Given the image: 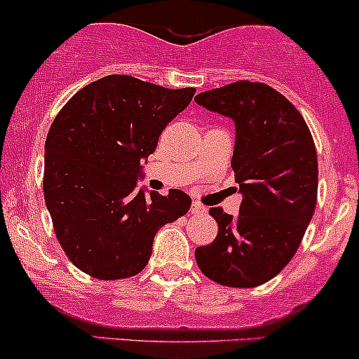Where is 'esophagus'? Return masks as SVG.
Returning <instances> with one entry per match:
<instances>
[{
    "label": "esophagus",
    "mask_w": 359,
    "mask_h": 359,
    "mask_svg": "<svg viewBox=\"0 0 359 359\" xmlns=\"http://www.w3.org/2000/svg\"><path fill=\"white\" fill-rule=\"evenodd\" d=\"M191 213H194V215H201V213H206V208L200 203L193 201V205H191Z\"/></svg>",
    "instance_id": "obj_1"
}]
</instances>
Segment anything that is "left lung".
I'll return each instance as SVG.
<instances>
[{
    "mask_svg": "<svg viewBox=\"0 0 359 359\" xmlns=\"http://www.w3.org/2000/svg\"><path fill=\"white\" fill-rule=\"evenodd\" d=\"M198 106L233 119L231 166L241 194L240 213L210 210L215 241L196 248L206 278L252 288L273 280L295 255L318 196L314 140L300 112L264 83L238 81L194 97Z\"/></svg>",
    "mask_w": 359,
    "mask_h": 359,
    "instance_id": "8db88e82",
    "label": "left lung"
}]
</instances>
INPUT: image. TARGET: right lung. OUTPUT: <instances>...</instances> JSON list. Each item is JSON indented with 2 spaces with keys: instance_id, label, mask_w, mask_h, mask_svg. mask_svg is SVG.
I'll return each instance as SVG.
<instances>
[{
  "instance_id": "add662e5",
  "label": "right lung",
  "mask_w": 359,
  "mask_h": 359,
  "mask_svg": "<svg viewBox=\"0 0 359 359\" xmlns=\"http://www.w3.org/2000/svg\"><path fill=\"white\" fill-rule=\"evenodd\" d=\"M194 92L111 74L79 90L53 119L45 203L60 247L83 273L99 280L139 274L158 231L191 208L184 191L161 196L139 187V179L142 161Z\"/></svg>"
}]
</instances>
